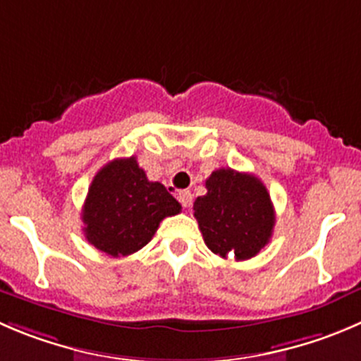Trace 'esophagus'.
<instances>
[{
	"label": "esophagus",
	"instance_id": "1",
	"mask_svg": "<svg viewBox=\"0 0 361 361\" xmlns=\"http://www.w3.org/2000/svg\"><path fill=\"white\" fill-rule=\"evenodd\" d=\"M178 201H180L181 206H185V208H190L192 194L188 190H181L180 194H178Z\"/></svg>",
	"mask_w": 361,
	"mask_h": 361
}]
</instances>
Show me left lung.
Returning a JSON list of instances; mask_svg holds the SVG:
<instances>
[{
	"mask_svg": "<svg viewBox=\"0 0 361 361\" xmlns=\"http://www.w3.org/2000/svg\"><path fill=\"white\" fill-rule=\"evenodd\" d=\"M206 195L195 199L204 243L213 254L236 261L254 257L269 241L275 226V209L259 178L222 167L206 180Z\"/></svg>",
	"mask_w": 361,
	"mask_h": 361,
	"instance_id": "1",
	"label": "left lung"
}]
</instances>
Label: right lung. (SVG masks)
<instances>
[{
    "mask_svg": "<svg viewBox=\"0 0 361 361\" xmlns=\"http://www.w3.org/2000/svg\"><path fill=\"white\" fill-rule=\"evenodd\" d=\"M181 204L159 181H149L135 157L116 159L93 178L82 206L84 236L99 250L125 257L141 250L166 216Z\"/></svg>",
    "mask_w": 361,
    "mask_h": 361,
    "instance_id": "right-lung-1",
    "label": "right lung"
}]
</instances>
